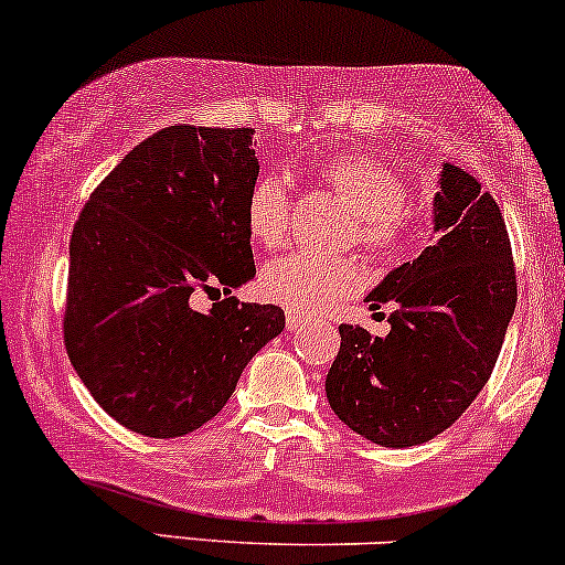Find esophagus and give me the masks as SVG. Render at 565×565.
Here are the masks:
<instances>
[{"mask_svg":"<svg viewBox=\"0 0 565 565\" xmlns=\"http://www.w3.org/2000/svg\"><path fill=\"white\" fill-rule=\"evenodd\" d=\"M302 323H305V321H302L300 316H291V312L287 316V329H289V331H300Z\"/></svg>","mask_w":565,"mask_h":565,"instance_id":"esophagus-1","label":"esophagus"}]
</instances>
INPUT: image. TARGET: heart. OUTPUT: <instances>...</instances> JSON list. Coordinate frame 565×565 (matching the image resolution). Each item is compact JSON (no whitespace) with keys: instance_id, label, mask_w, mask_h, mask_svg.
<instances>
[{"instance_id":"obj_1","label":"heart","mask_w":565,"mask_h":565,"mask_svg":"<svg viewBox=\"0 0 565 565\" xmlns=\"http://www.w3.org/2000/svg\"><path fill=\"white\" fill-rule=\"evenodd\" d=\"M323 179L358 213V242L371 255L394 260L411 247L413 215L405 183L382 162L348 154L323 168ZM289 186L281 175L265 173L247 196V226L263 247H278L289 231ZM260 287L268 300L300 316H316L360 287V270L350 260H326L310 253H291L265 265Z\"/></svg>"}]
</instances>
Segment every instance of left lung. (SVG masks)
Instances as JSON below:
<instances>
[{"label": "left lung", "mask_w": 565, "mask_h": 565, "mask_svg": "<svg viewBox=\"0 0 565 565\" xmlns=\"http://www.w3.org/2000/svg\"><path fill=\"white\" fill-rule=\"evenodd\" d=\"M434 231L431 247L365 297L371 310L394 308L390 334L339 326L326 376L339 420L382 447L424 445L463 416L492 376L519 297L498 202L452 162L439 173Z\"/></svg>", "instance_id": "obj_1"}]
</instances>
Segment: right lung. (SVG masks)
Here are the masks:
<instances>
[{
    "instance_id": "add662e5",
    "label": "right lung",
    "mask_w": 565,
    "mask_h": 565,
    "mask_svg": "<svg viewBox=\"0 0 565 565\" xmlns=\"http://www.w3.org/2000/svg\"><path fill=\"white\" fill-rule=\"evenodd\" d=\"M253 128L171 126L126 154L71 236L65 350L105 413L173 439L221 413L244 365L284 331L276 305L228 297L255 276ZM227 295L196 311L200 290Z\"/></svg>"
}]
</instances>
